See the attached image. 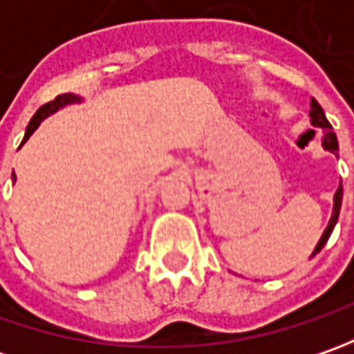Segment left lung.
Returning a JSON list of instances; mask_svg holds the SVG:
<instances>
[{
    "instance_id": "8db88e82",
    "label": "left lung",
    "mask_w": 354,
    "mask_h": 354,
    "mask_svg": "<svg viewBox=\"0 0 354 354\" xmlns=\"http://www.w3.org/2000/svg\"><path fill=\"white\" fill-rule=\"evenodd\" d=\"M309 116H311V124H313V126H317V128L323 129V147H325L327 151H331V153L337 156V151H339V143H337V136H335L333 126L327 122L325 112H323V108L317 104L315 98H311V112H309ZM341 201H343V185H339V189H337V193H335L333 216H331V221H329V226L325 228V232H323V236H321V240L317 242V246H315V250H313L311 256H315L317 252H321V248L327 244V240H329V236H331L335 225H337V218H339V211H341Z\"/></svg>"
}]
</instances>
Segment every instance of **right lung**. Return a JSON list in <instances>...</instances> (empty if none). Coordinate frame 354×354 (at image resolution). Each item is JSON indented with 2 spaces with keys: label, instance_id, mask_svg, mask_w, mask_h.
Returning a JSON list of instances; mask_svg holds the SVG:
<instances>
[{
  "label": "right lung",
  "instance_id": "obj_1",
  "mask_svg": "<svg viewBox=\"0 0 354 354\" xmlns=\"http://www.w3.org/2000/svg\"><path fill=\"white\" fill-rule=\"evenodd\" d=\"M75 102H80V98L76 96V94H61V96H57L55 100H50V102L43 104L37 112H35V116L31 118V122H29V126H27V131H25V138H23V142L25 140H29V136L33 133L35 129L39 128V124L45 120L47 116H50L53 112H57L59 108H62V106H66V104H75ZM15 179V177H13Z\"/></svg>",
  "mask_w": 354,
  "mask_h": 354
}]
</instances>
